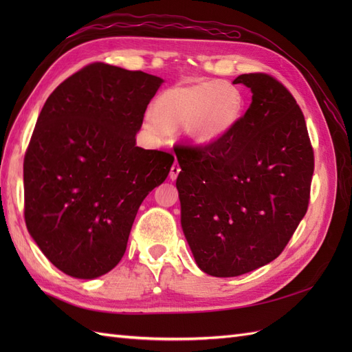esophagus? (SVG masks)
<instances>
[{"mask_svg":"<svg viewBox=\"0 0 352 352\" xmlns=\"http://www.w3.org/2000/svg\"><path fill=\"white\" fill-rule=\"evenodd\" d=\"M179 173H180V166L175 162V164L172 166V168H170V179L175 180Z\"/></svg>","mask_w":352,"mask_h":352,"instance_id":"1","label":"esophagus"}]
</instances>
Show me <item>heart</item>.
<instances>
[{
  "label": "heart",
  "instance_id": "obj_1",
  "mask_svg": "<svg viewBox=\"0 0 352 352\" xmlns=\"http://www.w3.org/2000/svg\"><path fill=\"white\" fill-rule=\"evenodd\" d=\"M245 113L243 94L223 80H195L170 88L153 105L154 119L145 129L154 135L173 132L185 126L197 145H212L236 129Z\"/></svg>",
  "mask_w": 352,
  "mask_h": 352
}]
</instances>
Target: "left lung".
Returning a JSON list of instances; mask_svg holds the SVG:
<instances>
[{
    "label": "left lung",
    "instance_id": "left-lung-1",
    "mask_svg": "<svg viewBox=\"0 0 352 352\" xmlns=\"http://www.w3.org/2000/svg\"><path fill=\"white\" fill-rule=\"evenodd\" d=\"M252 92L236 129L212 145L177 144L182 229L198 267L216 278L278 258L310 202L314 153L292 94L267 73L241 74Z\"/></svg>",
    "mask_w": 352,
    "mask_h": 352
}]
</instances>
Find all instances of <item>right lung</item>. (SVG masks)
<instances>
[{
    "instance_id": "obj_1",
    "label": "right lung",
    "mask_w": 352,
    "mask_h": 352,
    "mask_svg": "<svg viewBox=\"0 0 352 352\" xmlns=\"http://www.w3.org/2000/svg\"><path fill=\"white\" fill-rule=\"evenodd\" d=\"M162 78L92 63L54 89L23 162L25 221L58 270L95 279L122 260L136 212L175 157L136 146Z\"/></svg>"
}]
</instances>
